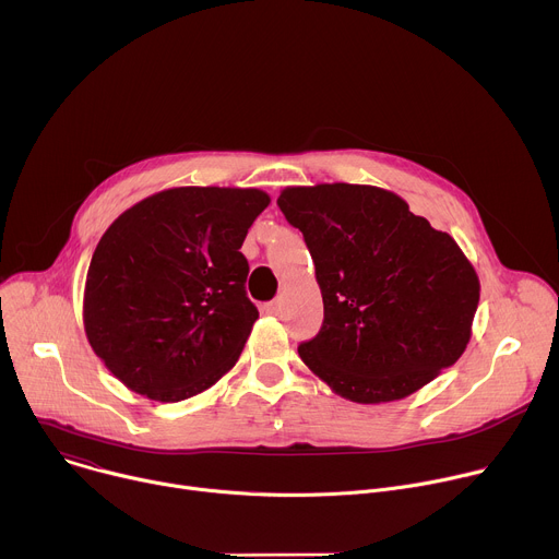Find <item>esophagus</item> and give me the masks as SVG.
I'll return each instance as SVG.
<instances>
[{"mask_svg":"<svg viewBox=\"0 0 559 559\" xmlns=\"http://www.w3.org/2000/svg\"><path fill=\"white\" fill-rule=\"evenodd\" d=\"M263 311L270 313V316H278V313H281V302H278V300L265 302V305H263Z\"/></svg>","mask_w":559,"mask_h":559,"instance_id":"esophagus-1","label":"esophagus"}]
</instances>
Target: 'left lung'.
Returning a JSON list of instances; mask_svg holds the SVG:
<instances>
[{"label": "left lung", "instance_id": "obj_1", "mask_svg": "<svg viewBox=\"0 0 559 559\" xmlns=\"http://www.w3.org/2000/svg\"><path fill=\"white\" fill-rule=\"evenodd\" d=\"M276 204L305 237L324 302L298 355L340 397L404 400L463 355L480 283L448 233L378 186H289Z\"/></svg>", "mask_w": 559, "mask_h": 559}]
</instances>
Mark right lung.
<instances>
[{"mask_svg":"<svg viewBox=\"0 0 559 559\" xmlns=\"http://www.w3.org/2000/svg\"><path fill=\"white\" fill-rule=\"evenodd\" d=\"M267 204L259 189L181 186L107 228L87 270L83 322L127 389L181 402L237 364L259 318L241 246Z\"/></svg>","mask_w":559,"mask_h":559,"instance_id":"1","label":"right lung"}]
</instances>
